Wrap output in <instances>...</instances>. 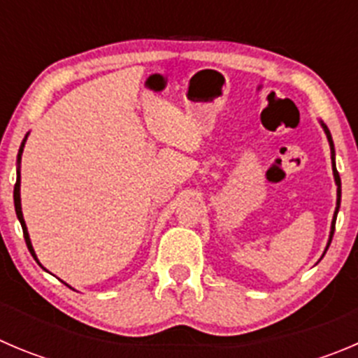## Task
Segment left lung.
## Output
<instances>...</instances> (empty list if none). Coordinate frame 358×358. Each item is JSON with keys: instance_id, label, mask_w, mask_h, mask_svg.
I'll return each instance as SVG.
<instances>
[{"instance_id": "obj_1", "label": "left lung", "mask_w": 358, "mask_h": 358, "mask_svg": "<svg viewBox=\"0 0 358 358\" xmlns=\"http://www.w3.org/2000/svg\"><path fill=\"white\" fill-rule=\"evenodd\" d=\"M323 129H325L327 139H329V143H330V152H332V164H334V178H336V185H337V206H336V213H334V219H332V229H330V240H329V245H330V242H332V236H334V229H336V217H337V212H339V205H341V178H339V173H337V169H336V162H334V155H336V153H334L332 136H330L327 125H323ZM329 245H327V249H329Z\"/></svg>"}]
</instances>
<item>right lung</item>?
Returning <instances> with one entry per match:
<instances>
[{
	"label": "right lung",
	"instance_id": "obj_1",
	"mask_svg": "<svg viewBox=\"0 0 358 358\" xmlns=\"http://www.w3.org/2000/svg\"><path fill=\"white\" fill-rule=\"evenodd\" d=\"M24 143H26V138H24V141L21 143V148H19V155H17L19 160H21L22 148H24ZM19 189H21V175H19V171H17V182H15V187H13V205H15V213H17V219H19V222H21V226H22V233H24L26 245H28V249H29V252H31L33 258L36 259L35 250H33L31 242H29V235H28V229H26L24 217H22V210H21V192H19ZM36 263H38V259H36Z\"/></svg>",
	"mask_w": 358,
	"mask_h": 358
}]
</instances>
